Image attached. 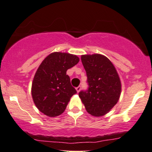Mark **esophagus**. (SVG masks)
I'll return each mask as SVG.
<instances>
[{"instance_id":"obj_1","label":"esophagus","mask_w":152,"mask_h":152,"mask_svg":"<svg viewBox=\"0 0 152 152\" xmlns=\"http://www.w3.org/2000/svg\"><path fill=\"white\" fill-rule=\"evenodd\" d=\"M76 90L77 91V93H79V91H81V86H78L76 88Z\"/></svg>"}]
</instances>
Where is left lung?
Returning <instances> with one entry per match:
<instances>
[{
  "label": "left lung",
  "instance_id": "1",
  "mask_svg": "<svg viewBox=\"0 0 152 152\" xmlns=\"http://www.w3.org/2000/svg\"><path fill=\"white\" fill-rule=\"evenodd\" d=\"M88 88L78 96L87 112L94 117L107 114L116 105L121 94V82L114 65L99 54L81 56Z\"/></svg>",
  "mask_w": 152,
  "mask_h": 152
}]
</instances>
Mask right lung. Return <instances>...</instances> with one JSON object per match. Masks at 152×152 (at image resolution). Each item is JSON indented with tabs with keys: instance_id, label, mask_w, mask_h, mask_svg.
I'll use <instances>...</instances> for the list:
<instances>
[{
	"instance_id": "obj_1",
	"label": "right lung",
	"mask_w": 152,
	"mask_h": 152,
	"mask_svg": "<svg viewBox=\"0 0 152 152\" xmlns=\"http://www.w3.org/2000/svg\"><path fill=\"white\" fill-rule=\"evenodd\" d=\"M78 61L79 58L74 54L53 52L39 65L32 81V96L36 107L45 115H61L76 94L66 71Z\"/></svg>"
}]
</instances>
